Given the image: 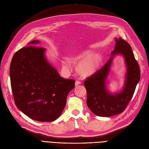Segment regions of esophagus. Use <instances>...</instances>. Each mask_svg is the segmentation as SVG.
I'll return each mask as SVG.
<instances>
[{
	"mask_svg": "<svg viewBox=\"0 0 149 149\" xmlns=\"http://www.w3.org/2000/svg\"><path fill=\"white\" fill-rule=\"evenodd\" d=\"M81 84V82L79 81H76L75 82V86H78L79 84Z\"/></svg>",
	"mask_w": 149,
	"mask_h": 149,
	"instance_id": "34e87169",
	"label": "esophagus"
}]
</instances>
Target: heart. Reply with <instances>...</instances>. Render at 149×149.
Wrapping results in <instances>:
<instances>
[{
  "label": "heart",
  "mask_w": 149,
  "mask_h": 149,
  "mask_svg": "<svg viewBox=\"0 0 149 149\" xmlns=\"http://www.w3.org/2000/svg\"><path fill=\"white\" fill-rule=\"evenodd\" d=\"M92 55L91 52H85L71 58L73 61H83L78 66L79 73L82 76H88L95 73L100 65L101 57L97 55Z\"/></svg>",
  "instance_id": "b5f03b06"
}]
</instances>
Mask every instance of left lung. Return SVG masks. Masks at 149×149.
Wrapping results in <instances>:
<instances>
[{"label": "left lung", "mask_w": 149, "mask_h": 149, "mask_svg": "<svg viewBox=\"0 0 149 149\" xmlns=\"http://www.w3.org/2000/svg\"><path fill=\"white\" fill-rule=\"evenodd\" d=\"M115 40L114 49L109 60L84 83L87 91V106L98 116L110 117L122 113L131 100L141 78L139 66L131 47L120 37L115 38ZM118 55L123 56L125 59L126 67L125 83L120 92L112 93L107 89V78L113 58Z\"/></svg>", "instance_id": "left-lung-1"}]
</instances>
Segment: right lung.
Returning <instances> with one entry per match:
<instances>
[{
	"mask_svg": "<svg viewBox=\"0 0 149 149\" xmlns=\"http://www.w3.org/2000/svg\"><path fill=\"white\" fill-rule=\"evenodd\" d=\"M38 40L29 43L13 55L10 78L17 108L31 119L52 122L59 117L74 80L61 77L45 56V48L36 47Z\"/></svg>",
	"mask_w": 149,
	"mask_h": 149,
	"instance_id": "1",
	"label": "right lung"
}]
</instances>
